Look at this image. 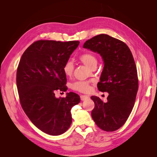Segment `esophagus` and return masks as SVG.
Listing matches in <instances>:
<instances>
[{
	"instance_id": "obj_1",
	"label": "esophagus",
	"mask_w": 157,
	"mask_h": 157,
	"mask_svg": "<svg viewBox=\"0 0 157 157\" xmlns=\"http://www.w3.org/2000/svg\"><path fill=\"white\" fill-rule=\"evenodd\" d=\"M88 99H89V96H86V95H81V96H80V99H81L82 101H85Z\"/></svg>"
}]
</instances>
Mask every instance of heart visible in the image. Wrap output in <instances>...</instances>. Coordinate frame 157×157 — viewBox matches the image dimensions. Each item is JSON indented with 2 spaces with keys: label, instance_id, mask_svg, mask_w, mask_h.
<instances>
[{
  "label": "heart",
  "instance_id": "1",
  "mask_svg": "<svg viewBox=\"0 0 157 157\" xmlns=\"http://www.w3.org/2000/svg\"><path fill=\"white\" fill-rule=\"evenodd\" d=\"M80 59L85 65L91 69L96 66L98 63V59L96 56L90 53L82 54L80 56ZM63 71L67 77L72 75L74 71V63L73 61L70 59L66 61L63 65ZM71 88L80 92H87L90 89V84L86 81H77L72 84Z\"/></svg>",
  "mask_w": 157,
  "mask_h": 157
}]
</instances>
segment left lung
I'll list each match as a JSON object with an SVG mask.
<instances>
[{
  "label": "left lung",
  "mask_w": 157,
  "mask_h": 157,
  "mask_svg": "<svg viewBox=\"0 0 157 157\" xmlns=\"http://www.w3.org/2000/svg\"><path fill=\"white\" fill-rule=\"evenodd\" d=\"M83 48L101 56L104 67L98 88L109 93L105 103L91 97L95 103L92 117L101 130L115 131L124 125L134 105L138 78L134 58L124 42L105 34L88 40Z\"/></svg>",
  "instance_id": "8db88e82"
}]
</instances>
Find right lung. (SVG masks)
Returning a JSON list of instances; mask_svg holds the SVG:
<instances>
[{"instance_id": "obj_1", "label": "right lung", "mask_w": 157, "mask_h": 157, "mask_svg": "<svg viewBox=\"0 0 157 157\" xmlns=\"http://www.w3.org/2000/svg\"><path fill=\"white\" fill-rule=\"evenodd\" d=\"M79 43L38 40L28 47L18 65L16 84L23 111L33 124L51 136L69 129L71 108L80 101L74 92L67 93L65 98L55 96L56 90H66L63 67Z\"/></svg>"}]
</instances>
